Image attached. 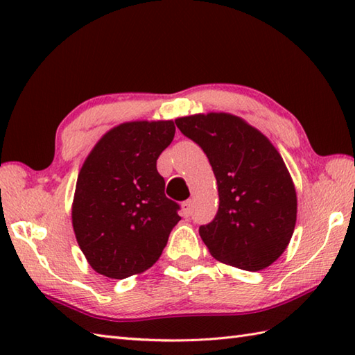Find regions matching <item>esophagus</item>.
Wrapping results in <instances>:
<instances>
[{"instance_id":"1","label":"esophagus","mask_w":355,"mask_h":355,"mask_svg":"<svg viewBox=\"0 0 355 355\" xmlns=\"http://www.w3.org/2000/svg\"><path fill=\"white\" fill-rule=\"evenodd\" d=\"M192 214V200H187L183 202V215L189 216Z\"/></svg>"}]
</instances>
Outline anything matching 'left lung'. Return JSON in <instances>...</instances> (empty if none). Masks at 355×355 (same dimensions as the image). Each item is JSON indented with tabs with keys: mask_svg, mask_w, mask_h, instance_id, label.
Instances as JSON below:
<instances>
[{
	"mask_svg": "<svg viewBox=\"0 0 355 355\" xmlns=\"http://www.w3.org/2000/svg\"><path fill=\"white\" fill-rule=\"evenodd\" d=\"M178 130L205 150L220 206L200 227L216 261L247 271L271 266L293 236L297 197L281 154L266 135L227 112L175 120Z\"/></svg>",
	"mask_w": 355,
	"mask_h": 355,
	"instance_id": "8db88e82",
	"label": "left lung"
}]
</instances>
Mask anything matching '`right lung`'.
<instances>
[{
  "label": "right lung",
  "mask_w": 355,
  "mask_h": 355,
  "mask_svg": "<svg viewBox=\"0 0 355 355\" xmlns=\"http://www.w3.org/2000/svg\"><path fill=\"white\" fill-rule=\"evenodd\" d=\"M175 135L172 120L112 128L79 171L71 207L74 235L94 271L125 279L153 267L182 220L164 195L157 158Z\"/></svg>",
  "instance_id": "add662e5"
}]
</instances>
